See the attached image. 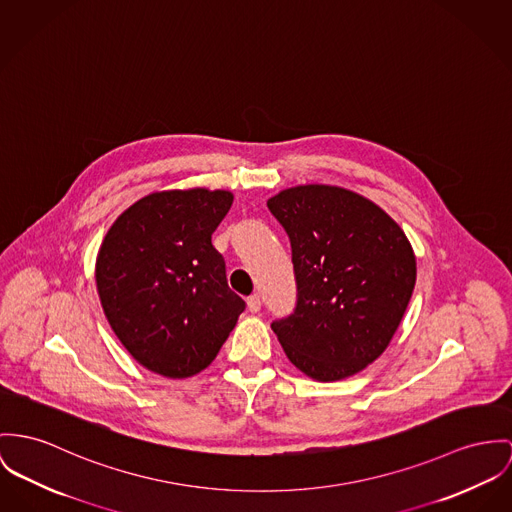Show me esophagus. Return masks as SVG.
Listing matches in <instances>:
<instances>
[{"mask_svg": "<svg viewBox=\"0 0 512 512\" xmlns=\"http://www.w3.org/2000/svg\"><path fill=\"white\" fill-rule=\"evenodd\" d=\"M261 304H263V302H261V296H259V294H251V296L247 298V308H249V312H253V314L261 310Z\"/></svg>", "mask_w": 512, "mask_h": 512, "instance_id": "34e87169", "label": "esophagus"}]
</instances>
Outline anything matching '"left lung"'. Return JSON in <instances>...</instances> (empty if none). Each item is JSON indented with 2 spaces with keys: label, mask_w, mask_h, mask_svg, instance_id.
I'll return each instance as SVG.
<instances>
[{
  "label": "left lung",
  "mask_w": 512,
  "mask_h": 512,
  "mask_svg": "<svg viewBox=\"0 0 512 512\" xmlns=\"http://www.w3.org/2000/svg\"><path fill=\"white\" fill-rule=\"evenodd\" d=\"M290 239L296 308L271 323L290 362L319 382L349 378L386 351L411 300L409 239L372 200L329 185L269 198Z\"/></svg>",
  "instance_id": "8db88e82"
}]
</instances>
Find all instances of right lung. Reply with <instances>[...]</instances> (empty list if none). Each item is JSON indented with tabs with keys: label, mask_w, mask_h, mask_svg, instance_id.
Listing matches in <instances>:
<instances>
[{
	"label": "right lung",
	"mask_w": 512,
	"mask_h": 512,
	"mask_svg": "<svg viewBox=\"0 0 512 512\" xmlns=\"http://www.w3.org/2000/svg\"><path fill=\"white\" fill-rule=\"evenodd\" d=\"M228 191H163L124 210L101 243L95 280L118 341L165 378H189L222 349L245 302L212 234Z\"/></svg>",
	"instance_id": "1"
}]
</instances>
